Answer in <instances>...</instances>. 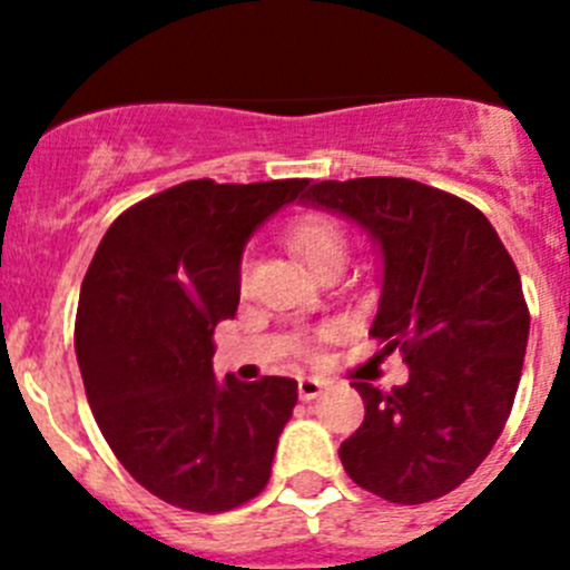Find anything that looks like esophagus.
Segmentation results:
<instances>
[{"instance_id": "obj_1", "label": "esophagus", "mask_w": 570, "mask_h": 570, "mask_svg": "<svg viewBox=\"0 0 570 570\" xmlns=\"http://www.w3.org/2000/svg\"><path fill=\"white\" fill-rule=\"evenodd\" d=\"M322 386H325V381H320V377H301L297 394H301V400H314L322 392Z\"/></svg>"}]
</instances>
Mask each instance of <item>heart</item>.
<instances>
[{
    "label": "heart",
    "instance_id": "obj_1",
    "mask_svg": "<svg viewBox=\"0 0 570 570\" xmlns=\"http://www.w3.org/2000/svg\"><path fill=\"white\" fill-rule=\"evenodd\" d=\"M286 243L292 245L317 273L331 264H342L347 256V232L342 223L325 212H306L286 226ZM239 289L250 284V256L245 253L237 264Z\"/></svg>",
    "mask_w": 570,
    "mask_h": 570
}]
</instances>
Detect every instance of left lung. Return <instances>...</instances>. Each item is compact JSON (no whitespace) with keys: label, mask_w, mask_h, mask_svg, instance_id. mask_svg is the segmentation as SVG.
<instances>
[{"label":"left lung","mask_w":570,"mask_h":570,"mask_svg":"<svg viewBox=\"0 0 570 570\" xmlns=\"http://www.w3.org/2000/svg\"><path fill=\"white\" fill-rule=\"evenodd\" d=\"M303 200L381 243L370 336L411 370L392 392L350 383L366 413L338 450L344 471L394 504L446 497L493 450L519 392L530 336L519 269L476 206L413 178L317 181Z\"/></svg>","instance_id":"8db88e82"}]
</instances>
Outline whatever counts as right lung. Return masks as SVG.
<instances>
[{
	"label": "right lung",
	"instance_id": "right-lung-1",
	"mask_svg": "<svg viewBox=\"0 0 570 570\" xmlns=\"http://www.w3.org/2000/svg\"><path fill=\"white\" fill-rule=\"evenodd\" d=\"M308 178L176 184L115 217L79 292L73 347L90 411L146 491L226 513L264 491L292 407V377L212 372V333L239 306L237 264Z\"/></svg>",
	"mask_w": 570,
	"mask_h": 570
}]
</instances>
